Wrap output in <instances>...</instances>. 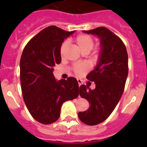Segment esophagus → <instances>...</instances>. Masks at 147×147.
<instances>
[{
  "label": "esophagus",
  "instance_id": "obj_1",
  "mask_svg": "<svg viewBox=\"0 0 147 147\" xmlns=\"http://www.w3.org/2000/svg\"><path fill=\"white\" fill-rule=\"evenodd\" d=\"M77 82L78 83H79V86L80 87V85H82V80H80V79H77Z\"/></svg>",
  "mask_w": 147,
  "mask_h": 147
}]
</instances>
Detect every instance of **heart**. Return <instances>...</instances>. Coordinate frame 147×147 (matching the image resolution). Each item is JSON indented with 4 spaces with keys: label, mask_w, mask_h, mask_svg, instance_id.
<instances>
[{
    "label": "heart",
    "mask_w": 147,
    "mask_h": 147,
    "mask_svg": "<svg viewBox=\"0 0 147 147\" xmlns=\"http://www.w3.org/2000/svg\"><path fill=\"white\" fill-rule=\"evenodd\" d=\"M75 42L77 45L78 48L84 52L85 51H90L93 46V40L89 35L87 34H80L76 37L75 39ZM67 42L65 41L62 44L60 47V54L63 56L65 54L66 49L67 47ZM88 67L85 63L82 62H78L74 65V70L76 74L80 75L88 70Z\"/></svg>",
    "instance_id": "1"
}]
</instances>
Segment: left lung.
I'll return each instance as SVG.
<instances>
[{
	"instance_id": "left-lung-1",
	"label": "left lung",
	"mask_w": 147,
	"mask_h": 147,
	"mask_svg": "<svg viewBox=\"0 0 147 147\" xmlns=\"http://www.w3.org/2000/svg\"><path fill=\"white\" fill-rule=\"evenodd\" d=\"M96 36L100 40V52L94 69L86 76L95 82L96 88L80 87V95L89 102L88 110L79 112L82 122L96 125L112 113L121 97L128 75V55L122 40L105 27L83 31Z\"/></svg>"
}]
</instances>
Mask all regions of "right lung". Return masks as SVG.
Segmentation results:
<instances>
[{
	"mask_svg": "<svg viewBox=\"0 0 147 147\" xmlns=\"http://www.w3.org/2000/svg\"><path fill=\"white\" fill-rule=\"evenodd\" d=\"M55 26L44 28L30 40L20 58V82L24 102L32 117L50 124L60 115L62 105L79 96L76 79L57 80L54 66L61 62L60 47L74 33Z\"/></svg>",
	"mask_w": 147,
	"mask_h": 147,
	"instance_id": "right-lung-1",
	"label": "right lung"
}]
</instances>
